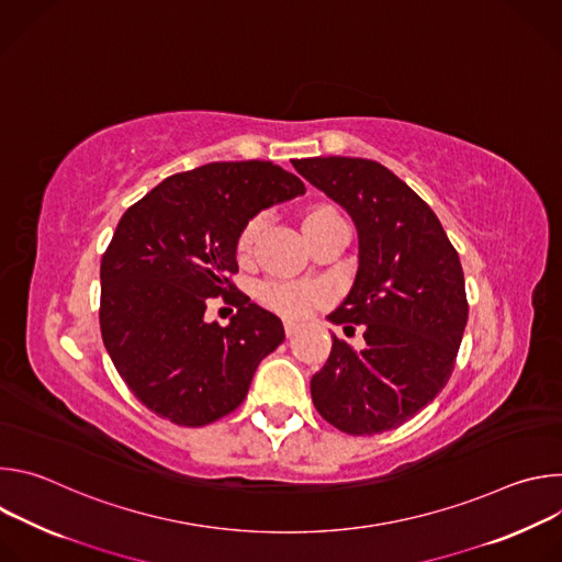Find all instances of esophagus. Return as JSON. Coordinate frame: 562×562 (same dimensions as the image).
<instances>
[{
	"label": "esophagus",
	"instance_id": "obj_1",
	"mask_svg": "<svg viewBox=\"0 0 562 562\" xmlns=\"http://www.w3.org/2000/svg\"><path fill=\"white\" fill-rule=\"evenodd\" d=\"M297 331H300V325H295V323H284V334H286V338H293Z\"/></svg>",
	"mask_w": 562,
	"mask_h": 562
}]
</instances>
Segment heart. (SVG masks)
Listing matches in <instances>:
<instances>
[{"label":"heart","instance_id":"heart-1","mask_svg":"<svg viewBox=\"0 0 562 562\" xmlns=\"http://www.w3.org/2000/svg\"><path fill=\"white\" fill-rule=\"evenodd\" d=\"M327 211H331V209L311 211L304 217V224L311 222L317 215L327 213ZM262 222H265V215H256L243 226V231H239L237 245H235V251H237L239 258H247L251 254L254 239H256ZM323 297H325V289L315 284V282H265V284L258 286V300L267 308H271V311H276V313H280L289 319L306 317L317 302H323Z\"/></svg>","mask_w":562,"mask_h":562}]
</instances>
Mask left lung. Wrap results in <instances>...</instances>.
<instances>
[{
	"label": "left lung",
	"instance_id": "1",
	"mask_svg": "<svg viewBox=\"0 0 562 562\" xmlns=\"http://www.w3.org/2000/svg\"><path fill=\"white\" fill-rule=\"evenodd\" d=\"M293 169L347 209L360 237L356 282L329 319L362 325L367 347L334 336L313 405L349 436L397 429L451 378L469 315L458 251L429 204L373 159L304 157Z\"/></svg>",
	"mask_w": 562,
	"mask_h": 562
}]
</instances>
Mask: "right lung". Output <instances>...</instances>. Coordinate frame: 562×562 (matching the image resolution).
<instances>
[{
  "mask_svg": "<svg viewBox=\"0 0 562 562\" xmlns=\"http://www.w3.org/2000/svg\"><path fill=\"white\" fill-rule=\"evenodd\" d=\"M302 193L300 178L265 159L213 162L167 178L122 215L100 267V329L155 416L204 427L245 403L284 329L235 286L237 235L258 211ZM213 296L238 308L228 328L203 319Z\"/></svg>",
  "mask_w": 562,
  "mask_h": 562,
  "instance_id": "1",
  "label": "right lung"
}]
</instances>
